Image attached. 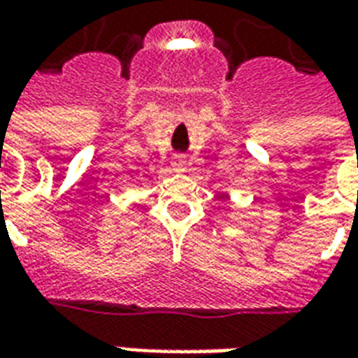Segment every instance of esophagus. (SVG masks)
I'll use <instances>...</instances> for the list:
<instances>
[{"label": "esophagus", "mask_w": 358, "mask_h": 358, "mask_svg": "<svg viewBox=\"0 0 358 358\" xmlns=\"http://www.w3.org/2000/svg\"><path fill=\"white\" fill-rule=\"evenodd\" d=\"M182 166H184V159H176V161H174V169H182Z\"/></svg>", "instance_id": "1"}]
</instances>
